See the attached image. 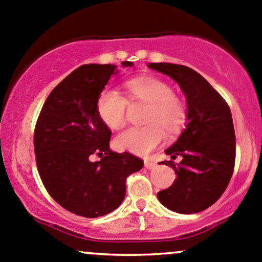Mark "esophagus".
Wrapping results in <instances>:
<instances>
[{
  "instance_id": "esophagus-1",
  "label": "esophagus",
  "mask_w": 262,
  "mask_h": 262,
  "mask_svg": "<svg viewBox=\"0 0 262 262\" xmlns=\"http://www.w3.org/2000/svg\"><path fill=\"white\" fill-rule=\"evenodd\" d=\"M156 165H158V164H156L155 161H152V160H145V168L149 169V170H151V169H155Z\"/></svg>"
}]
</instances>
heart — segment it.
Masks as SVG:
<instances>
[{"instance_id": "obj_1", "label": "heart", "mask_w": 262, "mask_h": 262, "mask_svg": "<svg viewBox=\"0 0 262 262\" xmlns=\"http://www.w3.org/2000/svg\"><path fill=\"white\" fill-rule=\"evenodd\" d=\"M131 99H140L151 106L147 117L150 125L144 127H130L121 132L116 139V146L120 150L130 151L137 155H146L163 142L164 131L174 132L185 120V108L179 98L174 96L172 88L164 80L154 77H139L125 84ZM127 99L118 91L106 88L97 99V112L101 120L112 130H118L126 120Z\"/></svg>"}]
</instances>
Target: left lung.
<instances>
[{
  "instance_id": "1",
  "label": "left lung",
  "mask_w": 262,
  "mask_h": 262,
  "mask_svg": "<svg viewBox=\"0 0 262 262\" xmlns=\"http://www.w3.org/2000/svg\"><path fill=\"white\" fill-rule=\"evenodd\" d=\"M150 69L170 77L187 101V126L165 150L178 175L171 187L158 193L160 203L172 212L191 214L204 211L220 199L230 183L236 158V139L231 110L199 73L185 66L150 63Z\"/></svg>"
}]
</instances>
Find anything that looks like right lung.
Returning <instances> with one entry per match:
<instances>
[{
	"label": "right lung",
	"mask_w": 262,
	"mask_h": 262,
	"mask_svg": "<svg viewBox=\"0 0 262 262\" xmlns=\"http://www.w3.org/2000/svg\"><path fill=\"white\" fill-rule=\"evenodd\" d=\"M117 73L112 64L75 69L51 91L35 127L36 165L45 188L56 203L82 217L97 218L118 208L126 178L144 166L131 154L110 150L111 131L97 112L99 93ZM93 153L101 160L92 162Z\"/></svg>",
	"instance_id": "right-lung-1"
}]
</instances>
